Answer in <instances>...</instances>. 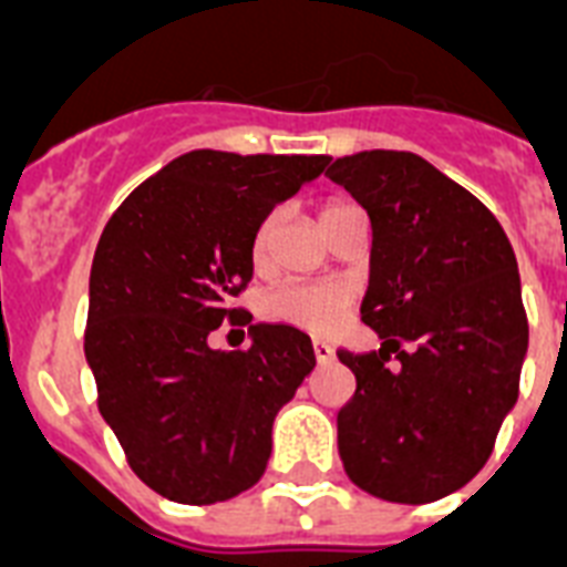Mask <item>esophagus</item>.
<instances>
[{
    "instance_id": "obj_1",
    "label": "esophagus",
    "mask_w": 567,
    "mask_h": 567,
    "mask_svg": "<svg viewBox=\"0 0 567 567\" xmlns=\"http://www.w3.org/2000/svg\"><path fill=\"white\" fill-rule=\"evenodd\" d=\"M312 353H316V362H318V364L333 362V357H336L333 344H327L324 339H316V341H312Z\"/></svg>"
}]
</instances>
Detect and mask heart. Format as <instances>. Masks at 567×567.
<instances>
[{"label":"heart","instance_id":"heart-1","mask_svg":"<svg viewBox=\"0 0 567 567\" xmlns=\"http://www.w3.org/2000/svg\"><path fill=\"white\" fill-rule=\"evenodd\" d=\"M357 210V205L350 203H327L321 208V226L324 231L333 223H339L344 214ZM280 210H272L260 219V226L251 240V260L255 266H264L272 251L275 231H278ZM353 298L344 287L339 284H318V280H289L280 284L272 292L264 298V312L266 318L280 321V324L298 327L307 333H333L336 327L348 318Z\"/></svg>","mask_w":567,"mask_h":567}]
</instances>
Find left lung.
Returning <instances> with one entry per match:
<instances>
[{"mask_svg":"<svg viewBox=\"0 0 567 567\" xmlns=\"http://www.w3.org/2000/svg\"><path fill=\"white\" fill-rule=\"evenodd\" d=\"M327 176L371 217L362 321L385 339L371 353L339 350L357 377L339 411L341 463L377 498L437 502L478 475L518 400L516 255L493 210L417 153L364 150Z\"/></svg>","mask_w":567,"mask_h":567,"instance_id":"obj_1","label":"left lung"}]
</instances>
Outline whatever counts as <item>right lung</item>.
Instances as JSON below:
<instances>
[{
  "mask_svg": "<svg viewBox=\"0 0 567 567\" xmlns=\"http://www.w3.org/2000/svg\"><path fill=\"white\" fill-rule=\"evenodd\" d=\"M330 156L194 150L126 196L97 240L83 348L97 409L130 470L179 504H214L260 481L272 423L316 368L310 336L255 324L249 350H210L249 287L260 219Z\"/></svg>",
  "mask_w": 567,
  "mask_h": 567,
  "instance_id": "obj_1",
  "label": "right lung"
}]
</instances>
